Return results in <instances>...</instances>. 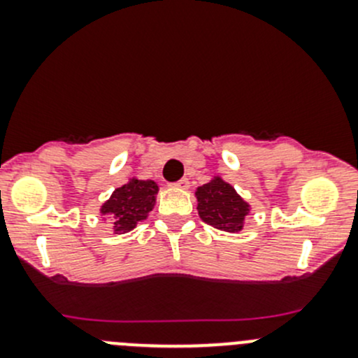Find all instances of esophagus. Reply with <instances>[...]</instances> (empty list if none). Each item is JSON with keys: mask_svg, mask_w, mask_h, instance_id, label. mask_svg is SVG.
Instances as JSON below:
<instances>
[{"mask_svg": "<svg viewBox=\"0 0 358 358\" xmlns=\"http://www.w3.org/2000/svg\"><path fill=\"white\" fill-rule=\"evenodd\" d=\"M175 187H176V189L187 190L190 187V183H189V180H187V178H182V180H180V182L175 183Z\"/></svg>", "mask_w": 358, "mask_h": 358, "instance_id": "obj_1", "label": "esophagus"}]
</instances>
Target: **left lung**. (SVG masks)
Listing matches in <instances>:
<instances>
[{"label": "left lung", "mask_w": 358, "mask_h": 358, "mask_svg": "<svg viewBox=\"0 0 358 358\" xmlns=\"http://www.w3.org/2000/svg\"><path fill=\"white\" fill-rule=\"evenodd\" d=\"M201 220L222 232L239 234L251 215V204L220 175L196 189Z\"/></svg>", "instance_id": "1"}]
</instances>
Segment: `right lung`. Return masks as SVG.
I'll return each mask as SVG.
<instances>
[{"label":"right lung","mask_w":358,"mask_h":358,"mask_svg":"<svg viewBox=\"0 0 358 358\" xmlns=\"http://www.w3.org/2000/svg\"><path fill=\"white\" fill-rule=\"evenodd\" d=\"M159 187L154 180L128 178L124 185L117 187L110 197L100 206L102 222L110 220L112 232H131L140 222L147 220L156 206Z\"/></svg>","instance_id":"1"}]
</instances>
